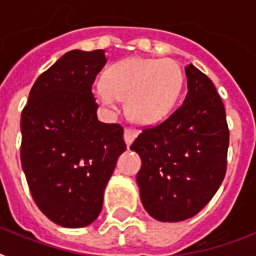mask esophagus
<instances>
[{
    "label": "esophagus",
    "mask_w": 256,
    "mask_h": 256,
    "mask_svg": "<svg viewBox=\"0 0 256 256\" xmlns=\"http://www.w3.org/2000/svg\"><path fill=\"white\" fill-rule=\"evenodd\" d=\"M138 136V132L134 130V128H126L124 132V142L128 146L132 144V140H136V136Z\"/></svg>",
    "instance_id": "34e87169"
}]
</instances>
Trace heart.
Returning a JSON list of instances; mask_svg holds the SVG:
<instances>
[{"instance_id":"obj_1","label":"heart","mask_w":256,"mask_h":256,"mask_svg":"<svg viewBox=\"0 0 256 256\" xmlns=\"http://www.w3.org/2000/svg\"><path fill=\"white\" fill-rule=\"evenodd\" d=\"M182 86V69L172 60L132 57L108 66L92 94L108 110H116L120 100H126V112L134 122L152 124L171 112Z\"/></svg>"}]
</instances>
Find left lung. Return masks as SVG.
Here are the masks:
<instances>
[{
    "instance_id": "8db88e82",
    "label": "left lung",
    "mask_w": 256,
    "mask_h": 256,
    "mask_svg": "<svg viewBox=\"0 0 256 256\" xmlns=\"http://www.w3.org/2000/svg\"><path fill=\"white\" fill-rule=\"evenodd\" d=\"M184 72L188 92L183 104L130 146L142 160L136 174L140 202L160 222L198 214L226 175L230 134L222 100L194 65Z\"/></svg>"
}]
</instances>
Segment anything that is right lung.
Returning a JSON list of instances; mask_svg holds the SVG:
<instances>
[{
	"label": "right lung",
	"mask_w": 256,
	"mask_h": 256,
	"mask_svg": "<svg viewBox=\"0 0 256 256\" xmlns=\"http://www.w3.org/2000/svg\"><path fill=\"white\" fill-rule=\"evenodd\" d=\"M104 50H72L37 78L21 114V164L38 208L68 228L92 223L126 150L124 128L96 118L92 86Z\"/></svg>",
	"instance_id": "1"
}]
</instances>
